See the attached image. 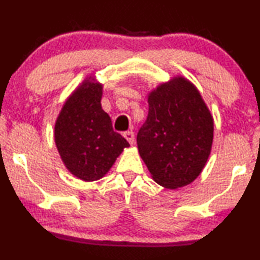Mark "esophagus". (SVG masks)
<instances>
[{
    "label": "esophagus",
    "instance_id": "esophagus-1",
    "mask_svg": "<svg viewBox=\"0 0 260 260\" xmlns=\"http://www.w3.org/2000/svg\"><path fill=\"white\" fill-rule=\"evenodd\" d=\"M123 136L125 140L129 142L130 144H134L135 142V134L133 133V131H125V133H123Z\"/></svg>",
    "mask_w": 260,
    "mask_h": 260
}]
</instances>
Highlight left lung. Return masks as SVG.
Masks as SVG:
<instances>
[{"mask_svg":"<svg viewBox=\"0 0 260 260\" xmlns=\"http://www.w3.org/2000/svg\"><path fill=\"white\" fill-rule=\"evenodd\" d=\"M137 147L152 179L175 189L200 175L211 154L213 117L190 81L176 77L150 92Z\"/></svg>","mask_w":260,"mask_h":260,"instance_id":"8db88e82","label":"left lung"}]
</instances>
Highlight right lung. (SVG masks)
<instances>
[{
	"label": "right lung",
	"mask_w": 260,
	"mask_h": 260,
	"mask_svg": "<svg viewBox=\"0 0 260 260\" xmlns=\"http://www.w3.org/2000/svg\"><path fill=\"white\" fill-rule=\"evenodd\" d=\"M103 85L88 78L67 99L54 127L56 148L66 168L83 181L102 179L124 148L125 138L113 131L102 109Z\"/></svg>",
	"instance_id": "add662e5"
}]
</instances>
